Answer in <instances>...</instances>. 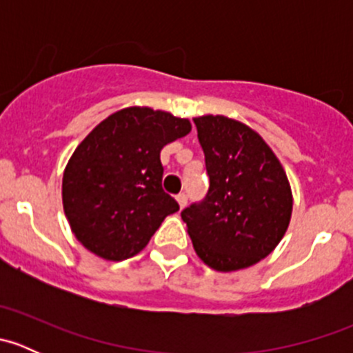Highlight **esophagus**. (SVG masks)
<instances>
[{
	"label": "esophagus",
	"instance_id": "34e87169",
	"mask_svg": "<svg viewBox=\"0 0 353 353\" xmlns=\"http://www.w3.org/2000/svg\"><path fill=\"white\" fill-rule=\"evenodd\" d=\"M176 199H177V203H179V208L183 210L184 206H186V203H188V196H186V194H177Z\"/></svg>",
	"mask_w": 353,
	"mask_h": 353
}]
</instances>
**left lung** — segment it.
<instances>
[{
  "instance_id": "left-lung-1",
  "label": "left lung",
  "mask_w": 353,
  "mask_h": 353,
  "mask_svg": "<svg viewBox=\"0 0 353 353\" xmlns=\"http://www.w3.org/2000/svg\"><path fill=\"white\" fill-rule=\"evenodd\" d=\"M210 190L183 210L198 258L215 272L261 261L285 236L294 196L279 157L252 128L227 116L194 117Z\"/></svg>"
}]
</instances>
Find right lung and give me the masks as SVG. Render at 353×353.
I'll use <instances>...</instances> for the list:
<instances>
[{"label": "right lung", "instance_id": "1", "mask_svg": "<svg viewBox=\"0 0 353 353\" xmlns=\"http://www.w3.org/2000/svg\"><path fill=\"white\" fill-rule=\"evenodd\" d=\"M191 123L167 110L133 105L110 114L74 148L63 172V208L80 244L108 261L138 254L167 215L160 150Z\"/></svg>", "mask_w": 353, "mask_h": 353}]
</instances>
